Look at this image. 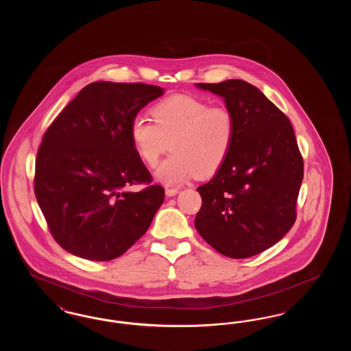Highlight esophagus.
Here are the masks:
<instances>
[{
	"mask_svg": "<svg viewBox=\"0 0 351 351\" xmlns=\"http://www.w3.org/2000/svg\"><path fill=\"white\" fill-rule=\"evenodd\" d=\"M178 192H179L178 188H166V195H167L168 197L178 195Z\"/></svg>",
	"mask_w": 351,
	"mask_h": 351,
	"instance_id": "1",
	"label": "esophagus"
}]
</instances>
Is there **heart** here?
Segmentation results:
<instances>
[{"instance_id": "heart-1", "label": "heart", "mask_w": 351, "mask_h": 351, "mask_svg": "<svg viewBox=\"0 0 351 351\" xmlns=\"http://www.w3.org/2000/svg\"><path fill=\"white\" fill-rule=\"evenodd\" d=\"M150 118L136 116L130 123V139L139 158L155 167L168 150L172 154L156 171L159 180L182 183L216 173L233 146L235 118L223 106H209L193 96L175 95L156 102Z\"/></svg>"}]
</instances>
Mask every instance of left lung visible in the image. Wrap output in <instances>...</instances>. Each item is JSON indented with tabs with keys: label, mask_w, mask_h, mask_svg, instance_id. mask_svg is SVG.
I'll return each instance as SVG.
<instances>
[{
	"label": "left lung",
	"mask_w": 351,
	"mask_h": 351,
	"mask_svg": "<svg viewBox=\"0 0 351 351\" xmlns=\"http://www.w3.org/2000/svg\"><path fill=\"white\" fill-rule=\"evenodd\" d=\"M223 97L235 118L233 146L216 176L197 188L195 226L219 254L243 259L279 242L296 221L304 162L289 119L243 80L197 84Z\"/></svg>",
	"instance_id": "1"
}]
</instances>
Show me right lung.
<instances>
[{
  "label": "right lung",
  "mask_w": 351,
  "mask_h": 351,
  "mask_svg": "<svg viewBox=\"0 0 351 351\" xmlns=\"http://www.w3.org/2000/svg\"><path fill=\"white\" fill-rule=\"evenodd\" d=\"M162 88L88 84L52 121L35 160L34 192L53 239L88 261H112L147 232L165 200L130 139V123ZM133 184H145L139 193Z\"/></svg>",
  "instance_id": "add662e5"
}]
</instances>
